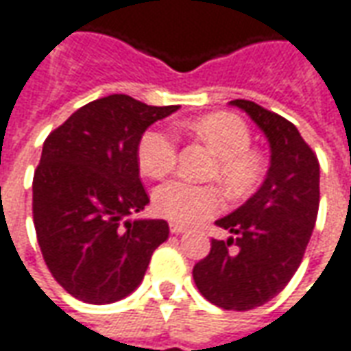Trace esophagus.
<instances>
[{
  "mask_svg": "<svg viewBox=\"0 0 351 351\" xmlns=\"http://www.w3.org/2000/svg\"><path fill=\"white\" fill-rule=\"evenodd\" d=\"M188 229L184 227V225H180V223H171V233L173 235H182V233H186Z\"/></svg>",
  "mask_w": 351,
  "mask_h": 351,
  "instance_id": "34e87169",
  "label": "esophagus"
}]
</instances>
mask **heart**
I'll return each mask as SVG.
<instances>
[{"mask_svg": "<svg viewBox=\"0 0 351 351\" xmlns=\"http://www.w3.org/2000/svg\"><path fill=\"white\" fill-rule=\"evenodd\" d=\"M184 130L217 157L213 175L229 194L243 196L258 184L264 175V159L258 152L250 149L252 138L243 118L231 112H213L188 120ZM138 163L143 175L152 178L167 176L175 169L176 139L165 130H147L139 138ZM153 208L169 221L192 225L219 212L221 194L213 186L171 180L155 190Z\"/></svg>", "mask_w": 351, "mask_h": 351, "instance_id": "b5f03b06", "label": "heart"}]
</instances>
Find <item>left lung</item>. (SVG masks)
<instances>
[{
  "mask_svg": "<svg viewBox=\"0 0 351 351\" xmlns=\"http://www.w3.org/2000/svg\"><path fill=\"white\" fill-rule=\"evenodd\" d=\"M229 104L247 112L268 139L270 167L258 190L215 221L231 237L213 239L192 276L210 303L248 311L274 299L297 272L319 213L320 169L291 122L252 101Z\"/></svg>",
  "mask_w": 351,
  "mask_h": 351,
  "instance_id": "1",
  "label": "left lung"
}]
</instances>
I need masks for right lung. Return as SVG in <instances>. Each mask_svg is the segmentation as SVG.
Instances as JSON below:
<instances>
[{"label":"right lung","instance_id":"1","mask_svg":"<svg viewBox=\"0 0 351 351\" xmlns=\"http://www.w3.org/2000/svg\"><path fill=\"white\" fill-rule=\"evenodd\" d=\"M176 110L108 95L81 106L44 141L32 180L34 229L48 270L79 301L106 305L130 295L169 239L165 219L128 215L149 204L139 138Z\"/></svg>","mask_w":351,"mask_h":351}]
</instances>
